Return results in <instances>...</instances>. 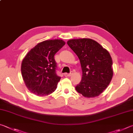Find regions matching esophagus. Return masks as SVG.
<instances>
[{
	"label": "esophagus",
	"mask_w": 133,
	"mask_h": 133,
	"mask_svg": "<svg viewBox=\"0 0 133 133\" xmlns=\"http://www.w3.org/2000/svg\"><path fill=\"white\" fill-rule=\"evenodd\" d=\"M72 72H71L69 74H67V73H65L64 74L65 76H66V77H68V76H71L72 75Z\"/></svg>",
	"instance_id": "esophagus-1"
}]
</instances>
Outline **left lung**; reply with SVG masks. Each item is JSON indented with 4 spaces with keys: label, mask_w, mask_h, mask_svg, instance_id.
I'll return each instance as SVG.
<instances>
[{
    "label": "left lung",
    "mask_w": 133,
    "mask_h": 133,
    "mask_svg": "<svg viewBox=\"0 0 133 133\" xmlns=\"http://www.w3.org/2000/svg\"><path fill=\"white\" fill-rule=\"evenodd\" d=\"M67 44L78 57L82 68V80L76 86V91L86 97L99 96L113 77V61L110 54L90 38L72 39Z\"/></svg>",
    "instance_id": "1"
}]
</instances>
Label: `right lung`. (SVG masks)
<instances>
[{"instance_id":"1","label":"right lung","mask_w":133,"mask_h":133,"mask_svg":"<svg viewBox=\"0 0 133 133\" xmlns=\"http://www.w3.org/2000/svg\"><path fill=\"white\" fill-rule=\"evenodd\" d=\"M65 44L58 39L41 42L23 59L21 67L23 79L32 94L44 96L57 89L61 77L56 73L57 66L54 55Z\"/></svg>"}]
</instances>
